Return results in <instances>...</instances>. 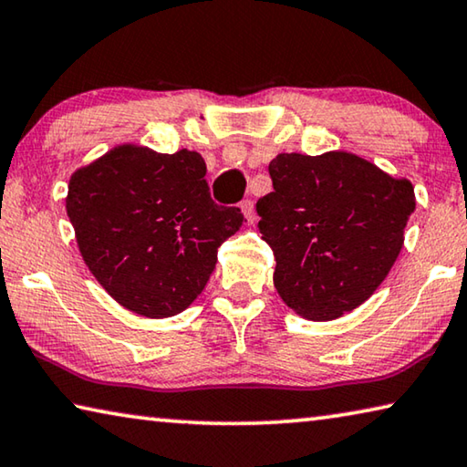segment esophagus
I'll list each match as a JSON object with an SVG mask.
<instances>
[{
  "mask_svg": "<svg viewBox=\"0 0 467 467\" xmlns=\"http://www.w3.org/2000/svg\"><path fill=\"white\" fill-rule=\"evenodd\" d=\"M241 210H243V214H244V218L249 220V223H253V220H255V205H253L251 200H243L241 202Z\"/></svg>",
  "mask_w": 467,
  "mask_h": 467,
  "instance_id": "esophagus-1",
  "label": "esophagus"
}]
</instances>
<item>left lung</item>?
<instances>
[{
  "instance_id": "1",
  "label": "left lung",
  "mask_w": 467,
  "mask_h": 467,
  "mask_svg": "<svg viewBox=\"0 0 467 467\" xmlns=\"http://www.w3.org/2000/svg\"><path fill=\"white\" fill-rule=\"evenodd\" d=\"M270 177L274 192L257 214L278 295L313 321L357 309L400 255L416 208L412 183L348 152L278 154Z\"/></svg>"
}]
</instances>
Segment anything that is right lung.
Wrapping results in <instances>:
<instances>
[{
	"mask_svg": "<svg viewBox=\"0 0 467 467\" xmlns=\"http://www.w3.org/2000/svg\"><path fill=\"white\" fill-rule=\"evenodd\" d=\"M203 177L197 152L125 144L69 179L66 208L78 247L125 309L171 317L208 284L218 247L244 218L212 200Z\"/></svg>",
	"mask_w": 467,
	"mask_h": 467,
	"instance_id": "add662e5",
	"label": "right lung"
}]
</instances>
